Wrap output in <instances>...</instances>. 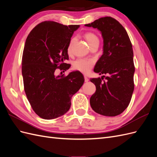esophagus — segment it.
I'll list each match as a JSON object with an SVG mask.
<instances>
[{"label":"esophagus","instance_id":"34e87169","mask_svg":"<svg viewBox=\"0 0 157 157\" xmlns=\"http://www.w3.org/2000/svg\"><path fill=\"white\" fill-rule=\"evenodd\" d=\"M84 81L86 82H87L89 81V78H88V77H86V75H84Z\"/></svg>","mask_w":157,"mask_h":157}]
</instances>
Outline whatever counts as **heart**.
<instances>
[{"instance_id": "obj_1", "label": "heart", "mask_w": 157, "mask_h": 157, "mask_svg": "<svg viewBox=\"0 0 157 157\" xmlns=\"http://www.w3.org/2000/svg\"><path fill=\"white\" fill-rule=\"evenodd\" d=\"M84 37L90 46L94 43H99V39L96 34L92 32H87L85 33ZM75 39L71 40L68 46V52H71V46L74 42ZM94 65V61L92 59L86 58H79L76 60L73 63V68L76 71H78L82 73L86 74L92 69Z\"/></svg>"}]
</instances>
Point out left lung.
<instances>
[{"instance_id":"obj_1","label":"left lung","mask_w":157,"mask_h":157,"mask_svg":"<svg viewBox=\"0 0 157 157\" xmlns=\"http://www.w3.org/2000/svg\"><path fill=\"white\" fill-rule=\"evenodd\" d=\"M85 26L97 28L103 39V55L94 70L103 76L90 79L96 88L90 98V105L100 115L117 116L128 107L134 89L131 41L124 27L111 17L99 18Z\"/></svg>"}]
</instances>
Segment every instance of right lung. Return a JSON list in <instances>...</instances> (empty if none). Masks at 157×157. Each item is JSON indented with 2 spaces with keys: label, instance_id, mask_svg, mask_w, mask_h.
<instances>
[{
  "label": "right lung",
  "instance_id": "1",
  "mask_svg": "<svg viewBox=\"0 0 157 157\" xmlns=\"http://www.w3.org/2000/svg\"><path fill=\"white\" fill-rule=\"evenodd\" d=\"M78 25H64L44 21L28 35L22 56L24 90L30 105L38 116L53 119L70 109L71 98L82 86L84 78L79 71L67 76H56V69L64 73L71 67L67 49Z\"/></svg>",
  "mask_w": 157,
  "mask_h": 157
}]
</instances>
